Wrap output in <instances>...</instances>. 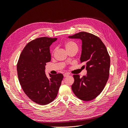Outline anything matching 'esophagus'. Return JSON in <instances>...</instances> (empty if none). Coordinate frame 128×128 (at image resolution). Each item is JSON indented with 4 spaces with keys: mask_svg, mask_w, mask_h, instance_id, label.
Segmentation results:
<instances>
[{
    "mask_svg": "<svg viewBox=\"0 0 128 128\" xmlns=\"http://www.w3.org/2000/svg\"><path fill=\"white\" fill-rule=\"evenodd\" d=\"M69 76V74L68 73H64V77H68Z\"/></svg>",
    "mask_w": 128,
    "mask_h": 128,
    "instance_id": "1",
    "label": "esophagus"
}]
</instances>
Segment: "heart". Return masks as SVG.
<instances>
[{
  "mask_svg": "<svg viewBox=\"0 0 128 128\" xmlns=\"http://www.w3.org/2000/svg\"><path fill=\"white\" fill-rule=\"evenodd\" d=\"M64 46H65V48H66V50L72 47H77V46L75 42H72V41H69V42H66L64 44Z\"/></svg>",
  "mask_w": 128,
  "mask_h": 128,
  "instance_id": "1",
  "label": "heart"
}]
</instances>
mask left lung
<instances>
[{"label": "left lung", "instance_id": "left-lung-1", "mask_svg": "<svg viewBox=\"0 0 128 128\" xmlns=\"http://www.w3.org/2000/svg\"><path fill=\"white\" fill-rule=\"evenodd\" d=\"M69 38L82 40L80 62L86 65L87 74L80 78L74 75V82L72 88L75 96L84 101H90L102 92L108 80L110 69V57L105 45L100 38L86 32H80Z\"/></svg>", "mask_w": 128, "mask_h": 128}]
</instances>
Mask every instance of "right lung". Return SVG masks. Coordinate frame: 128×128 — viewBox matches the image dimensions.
<instances>
[{
    "label": "right lung",
    "instance_id": "right-lung-1",
    "mask_svg": "<svg viewBox=\"0 0 128 128\" xmlns=\"http://www.w3.org/2000/svg\"><path fill=\"white\" fill-rule=\"evenodd\" d=\"M56 38L40 37L27 44L17 64L18 75L23 90L33 101L45 105L55 99L64 78L62 74H45L46 63L51 61L50 46Z\"/></svg>",
    "mask_w": 128,
    "mask_h": 128
}]
</instances>
